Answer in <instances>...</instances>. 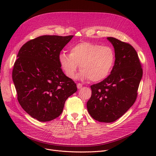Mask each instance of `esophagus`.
<instances>
[{
	"label": "esophagus",
	"instance_id": "1",
	"mask_svg": "<svg viewBox=\"0 0 156 156\" xmlns=\"http://www.w3.org/2000/svg\"><path fill=\"white\" fill-rule=\"evenodd\" d=\"M82 87H83V84H81V83H77V87L78 89L81 88Z\"/></svg>",
	"mask_w": 156,
	"mask_h": 156
}]
</instances>
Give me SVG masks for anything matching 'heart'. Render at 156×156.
Listing matches in <instances>:
<instances>
[{"label": "heart", "instance_id": "obj_1", "mask_svg": "<svg viewBox=\"0 0 156 156\" xmlns=\"http://www.w3.org/2000/svg\"><path fill=\"white\" fill-rule=\"evenodd\" d=\"M61 68L66 76L73 79L81 65L79 77L102 81L108 76L114 67L115 53L109 46L83 41L70 47V53L61 51L58 55Z\"/></svg>", "mask_w": 156, "mask_h": 156}]
</instances>
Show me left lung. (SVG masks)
Instances as JSON below:
<instances>
[{
  "label": "left lung",
  "mask_w": 156,
  "mask_h": 156,
  "mask_svg": "<svg viewBox=\"0 0 156 156\" xmlns=\"http://www.w3.org/2000/svg\"><path fill=\"white\" fill-rule=\"evenodd\" d=\"M107 38L115 49L114 67L103 81L90 86L92 95L87 107L94 120L109 123L119 119L133 105L143 69L133 46L115 37Z\"/></svg>",
  "instance_id": "1"
}]
</instances>
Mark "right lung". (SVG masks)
<instances>
[{"instance_id": "1", "label": "right lung", "mask_w": 156, "mask_h": 156, "mask_svg": "<svg viewBox=\"0 0 156 156\" xmlns=\"http://www.w3.org/2000/svg\"><path fill=\"white\" fill-rule=\"evenodd\" d=\"M73 36L44 35L27 41L19 51L12 79L17 100L28 114L48 122L62 112L66 100L77 90L61 69L58 55Z\"/></svg>"}]
</instances>
